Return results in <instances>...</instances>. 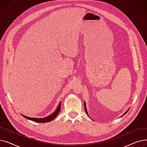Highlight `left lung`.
<instances>
[{
    "label": "left lung",
    "mask_w": 147,
    "mask_h": 147,
    "mask_svg": "<svg viewBox=\"0 0 147 147\" xmlns=\"http://www.w3.org/2000/svg\"><path fill=\"white\" fill-rule=\"evenodd\" d=\"M84 110H85V111H86V114H87V115H88V116H89V115H88V111H87V109H86V103H85V102H84ZM129 111V110H127L124 114H123V115H124L125 114H126L127 113V111ZM123 115H122V116H123Z\"/></svg>",
    "instance_id": "left-lung-1"
}]
</instances>
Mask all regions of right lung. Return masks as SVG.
I'll return each instance as SVG.
<instances>
[{"mask_svg":"<svg viewBox=\"0 0 147 147\" xmlns=\"http://www.w3.org/2000/svg\"><path fill=\"white\" fill-rule=\"evenodd\" d=\"M61 106V102H59L57 110L55 111H54L53 113H52L51 114H50L49 115H48V116L44 117V118H33V117H27V116H26V115H24L22 114H21V115L26 119L35 121V122H37V123H47V122L51 121L53 119H54L57 116V115L59 114V113L60 111Z\"/></svg>","mask_w":147,"mask_h":147,"instance_id":"1","label":"right lung"}]
</instances>
